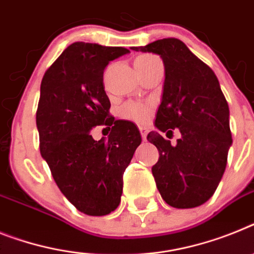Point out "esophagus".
Instances as JSON below:
<instances>
[{"label":"esophagus","instance_id":"esophagus-1","mask_svg":"<svg viewBox=\"0 0 254 254\" xmlns=\"http://www.w3.org/2000/svg\"><path fill=\"white\" fill-rule=\"evenodd\" d=\"M139 131H140V135L143 138V140H146L147 137V133H148V129L146 127H139Z\"/></svg>","mask_w":254,"mask_h":254}]
</instances>
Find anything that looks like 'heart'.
I'll return each instance as SVG.
<instances>
[{"instance_id": "b5f03b06", "label": "heart", "mask_w": 254, "mask_h": 254, "mask_svg": "<svg viewBox=\"0 0 254 254\" xmlns=\"http://www.w3.org/2000/svg\"><path fill=\"white\" fill-rule=\"evenodd\" d=\"M155 61H159L156 57L153 55H139L135 62H134V65L135 68L144 67V65H148L150 63ZM120 116L123 119H127V120L134 121L137 124H144L148 121L151 116V110L150 107H147L142 103H135V102H129V103H125L123 107L120 108Z\"/></svg>"}]
</instances>
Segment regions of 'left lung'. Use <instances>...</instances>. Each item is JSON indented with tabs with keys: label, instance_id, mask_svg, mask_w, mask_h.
<instances>
[{
	"label": "left lung",
	"instance_id": "8db88e82",
	"mask_svg": "<svg viewBox=\"0 0 254 254\" xmlns=\"http://www.w3.org/2000/svg\"><path fill=\"white\" fill-rule=\"evenodd\" d=\"M131 50L163 59L165 80L155 127L163 133L181 131L176 146L159 131L147 135L159 150V160L152 167L157 190L173 208L201 205L216 191L232 144L229 104L218 78L177 38H163Z\"/></svg>",
	"mask_w": 254,
	"mask_h": 254
}]
</instances>
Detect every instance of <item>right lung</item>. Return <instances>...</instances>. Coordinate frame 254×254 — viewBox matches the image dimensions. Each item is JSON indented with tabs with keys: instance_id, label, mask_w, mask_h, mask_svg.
I'll return each instance as SVG.
<instances>
[{
	"instance_id": "obj_1",
	"label": "right lung",
	"mask_w": 254,
	"mask_h": 254,
	"mask_svg": "<svg viewBox=\"0 0 254 254\" xmlns=\"http://www.w3.org/2000/svg\"><path fill=\"white\" fill-rule=\"evenodd\" d=\"M129 53L74 42L42 77L36 114L40 151L62 193L87 216H106L119 206L123 174L142 142L133 123L110 116L103 85L104 68ZM102 123L113 129L107 140L95 141L90 130Z\"/></svg>"
}]
</instances>
